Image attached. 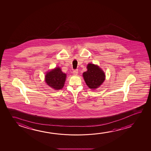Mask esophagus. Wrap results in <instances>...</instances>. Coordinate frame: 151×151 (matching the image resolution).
Here are the masks:
<instances>
[{
	"label": "esophagus",
	"instance_id": "esophagus-1",
	"mask_svg": "<svg viewBox=\"0 0 151 151\" xmlns=\"http://www.w3.org/2000/svg\"><path fill=\"white\" fill-rule=\"evenodd\" d=\"M73 74L74 75H76L78 73V70H73Z\"/></svg>",
	"mask_w": 151,
	"mask_h": 151
}]
</instances>
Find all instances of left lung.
Here are the masks:
<instances>
[{
    "instance_id": "obj_1",
    "label": "left lung",
    "mask_w": 151,
    "mask_h": 151,
    "mask_svg": "<svg viewBox=\"0 0 151 151\" xmlns=\"http://www.w3.org/2000/svg\"><path fill=\"white\" fill-rule=\"evenodd\" d=\"M87 70L83 73L85 82L89 88H97L105 81V75L100 68L94 64H88Z\"/></svg>"
}]
</instances>
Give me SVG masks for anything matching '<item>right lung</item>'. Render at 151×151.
Masks as SVG:
<instances>
[{
    "instance_id": "add662e5",
    "label": "right lung",
    "mask_w": 151,
    "mask_h": 151,
    "mask_svg": "<svg viewBox=\"0 0 151 151\" xmlns=\"http://www.w3.org/2000/svg\"><path fill=\"white\" fill-rule=\"evenodd\" d=\"M66 76L59 68H57L46 74V83L55 90H60L64 86Z\"/></svg>"
}]
</instances>
